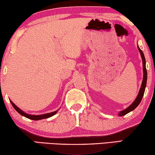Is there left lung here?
Segmentation results:
<instances>
[{
	"instance_id": "left-lung-1",
	"label": "left lung",
	"mask_w": 155,
	"mask_h": 155,
	"mask_svg": "<svg viewBox=\"0 0 155 155\" xmlns=\"http://www.w3.org/2000/svg\"><path fill=\"white\" fill-rule=\"evenodd\" d=\"M138 48V50L140 53L141 57H142V60H143V82H142L141 84V87L140 90L139 91L138 94H137V97L135 99V100L133 101L132 103V104L130 106H129L128 108H126V109L123 110V111H120V113L118 115L119 116H123L124 115H126L129 112L132 111L133 110H134L135 108H136L137 106L139 105V104L140 103V101L143 99V97L144 95V92H145V87H146V84H147V70H146V66H145V56H144L143 52L142 51V50L139 48V46H137Z\"/></svg>"
}]
</instances>
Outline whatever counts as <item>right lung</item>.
<instances>
[{"label":"right lung","instance_id":"add662e5","mask_svg":"<svg viewBox=\"0 0 155 155\" xmlns=\"http://www.w3.org/2000/svg\"><path fill=\"white\" fill-rule=\"evenodd\" d=\"M10 103L12 104V107H14V109H15L19 114H21V115L23 116H25V117H26L27 118H29V119H31V120H41V119H44V118H48L51 117V116H54V114H56L57 113V111H56L51 112V113L42 114V115H30V114H27L26 113H25V112L22 111V110H21L20 109H19V108L17 107V106L15 104L12 102L11 100H10Z\"/></svg>","mask_w":155,"mask_h":155}]
</instances>
